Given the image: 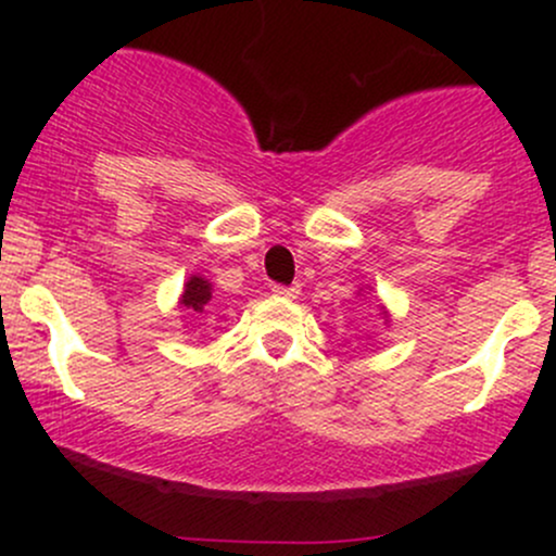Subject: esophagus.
<instances>
[{
  "label": "esophagus",
  "mask_w": 556,
  "mask_h": 556,
  "mask_svg": "<svg viewBox=\"0 0 556 556\" xmlns=\"http://www.w3.org/2000/svg\"><path fill=\"white\" fill-rule=\"evenodd\" d=\"M271 292H274V295H279V298H292V300H295L300 295V285H290V287H287V285H274Z\"/></svg>",
  "instance_id": "1"
}]
</instances>
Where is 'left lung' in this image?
I'll return each mask as SVG.
<instances>
[{
	"instance_id": "obj_1",
	"label": "left lung",
	"mask_w": 556,
	"mask_h": 556,
	"mask_svg": "<svg viewBox=\"0 0 556 556\" xmlns=\"http://www.w3.org/2000/svg\"><path fill=\"white\" fill-rule=\"evenodd\" d=\"M384 314H387V311H384Z\"/></svg>"
}]
</instances>
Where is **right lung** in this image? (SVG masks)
Here are the masks:
<instances>
[{"mask_svg": "<svg viewBox=\"0 0 556 556\" xmlns=\"http://www.w3.org/2000/svg\"><path fill=\"white\" fill-rule=\"evenodd\" d=\"M208 300H212V282L203 277H193L185 282V290H182V298H180V305L185 311H195V314H203V308L208 305Z\"/></svg>", "mask_w": 556, "mask_h": 556, "instance_id": "right-lung-1", "label": "right lung"}]
</instances>
